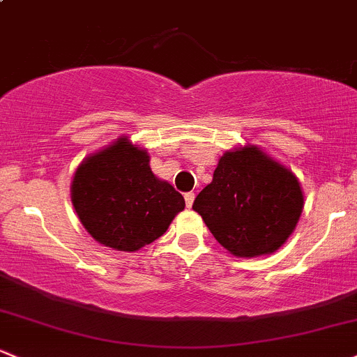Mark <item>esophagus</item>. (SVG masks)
Listing matches in <instances>:
<instances>
[{"instance_id":"esophagus-1","label":"esophagus","mask_w":357,"mask_h":357,"mask_svg":"<svg viewBox=\"0 0 357 357\" xmlns=\"http://www.w3.org/2000/svg\"><path fill=\"white\" fill-rule=\"evenodd\" d=\"M183 197H185V204H187V208H190V206H192V202H194V192H187L185 195H183Z\"/></svg>"}]
</instances>
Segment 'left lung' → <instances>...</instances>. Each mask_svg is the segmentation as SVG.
I'll return each mask as SVG.
<instances>
[{
	"mask_svg": "<svg viewBox=\"0 0 357 357\" xmlns=\"http://www.w3.org/2000/svg\"><path fill=\"white\" fill-rule=\"evenodd\" d=\"M192 209L226 250L259 257L289 238L301 216L303 192L293 172L259 148L245 146L221 156Z\"/></svg>",
	"mask_w": 357,
	"mask_h": 357,
	"instance_id": "obj_1",
	"label": "left lung"
}]
</instances>
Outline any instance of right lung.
Returning <instances> with one entry per match:
<instances>
[{
  "instance_id": "add662e5",
  "label": "right lung",
  "mask_w": 357,
  "mask_h": 357,
  "mask_svg": "<svg viewBox=\"0 0 357 357\" xmlns=\"http://www.w3.org/2000/svg\"><path fill=\"white\" fill-rule=\"evenodd\" d=\"M148 163L144 149L121 137L78 167L71 201L98 243L122 252L139 250L160 238L185 208L182 194L156 178Z\"/></svg>"
}]
</instances>
